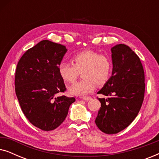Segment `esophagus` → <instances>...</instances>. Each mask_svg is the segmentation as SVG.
Instances as JSON below:
<instances>
[{
    "label": "esophagus",
    "mask_w": 159,
    "mask_h": 159,
    "mask_svg": "<svg viewBox=\"0 0 159 159\" xmlns=\"http://www.w3.org/2000/svg\"><path fill=\"white\" fill-rule=\"evenodd\" d=\"M81 99L84 100V101H90V100L91 99V98H90V97H86V96H84V97H82V98H81Z\"/></svg>",
    "instance_id": "obj_1"
}]
</instances>
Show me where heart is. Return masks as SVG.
Wrapping results in <instances>:
<instances>
[{"instance_id":"obj_1","label":"heart","mask_w":159,"mask_h":159,"mask_svg":"<svg viewBox=\"0 0 159 159\" xmlns=\"http://www.w3.org/2000/svg\"><path fill=\"white\" fill-rule=\"evenodd\" d=\"M72 64L62 61L58 66L60 77L66 83L75 82L81 72L83 80L68 88L71 95H85L95 90V84L103 85L111 75L113 64L108 56L96 51L86 50L75 54L71 58Z\"/></svg>"}]
</instances>
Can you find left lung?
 Here are the masks:
<instances>
[{"mask_svg": "<svg viewBox=\"0 0 159 159\" xmlns=\"http://www.w3.org/2000/svg\"><path fill=\"white\" fill-rule=\"evenodd\" d=\"M112 75L98 94L101 108L95 122L106 134L125 129L138 114L145 93V75L140 58L125 44L111 48Z\"/></svg>", "mask_w": 159, "mask_h": 159, "instance_id": "obj_1", "label": "left lung"}]
</instances>
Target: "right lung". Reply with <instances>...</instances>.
<instances>
[{
	"instance_id": "1",
	"label": "right lung",
	"mask_w": 159,
	"mask_h": 159,
	"mask_svg": "<svg viewBox=\"0 0 159 159\" xmlns=\"http://www.w3.org/2000/svg\"><path fill=\"white\" fill-rule=\"evenodd\" d=\"M67 49L48 40L24 53L15 74V91L24 114L30 123L44 131L55 129L65 120L75 98L62 95L66 90L58 71Z\"/></svg>"
}]
</instances>
